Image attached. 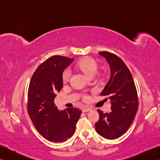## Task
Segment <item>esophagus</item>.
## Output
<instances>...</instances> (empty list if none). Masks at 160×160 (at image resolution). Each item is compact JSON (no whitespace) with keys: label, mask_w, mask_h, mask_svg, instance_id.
I'll return each mask as SVG.
<instances>
[{"label":"esophagus","mask_w":160,"mask_h":160,"mask_svg":"<svg viewBox=\"0 0 160 160\" xmlns=\"http://www.w3.org/2000/svg\"><path fill=\"white\" fill-rule=\"evenodd\" d=\"M82 110L83 112H87V111H91V108L90 107H84L82 108Z\"/></svg>","instance_id":"obj_1"}]
</instances>
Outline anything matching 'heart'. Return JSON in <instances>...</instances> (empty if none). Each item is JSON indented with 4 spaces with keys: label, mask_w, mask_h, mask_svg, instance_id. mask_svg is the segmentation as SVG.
<instances>
[{
    "label": "heart",
    "mask_w": 160,
    "mask_h": 160,
    "mask_svg": "<svg viewBox=\"0 0 160 160\" xmlns=\"http://www.w3.org/2000/svg\"><path fill=\"white\" fill-rule=\"evenodd\" d=\"M76 67L89 77H93L98 71V64L96 60L91 58H85L80 60L76 63ZM70 76V70L69 69H66L63 71L62 75V82L64 83L67 82L69 80ZM87 98V96L84 97V99H86Z\"/></svg>",
    "instance_id": "b5f03b06"
}]
</instances>
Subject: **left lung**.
Instances as JSON below:
<instances>
[{
	"label": "left lung",
	"mask_w": 160,
	"mask_h": 160,
	"mask_svg": "<svg viewBox=\"0 0 160 160\" xmlns=\"http://www.w3.org/2000/svg\"><path fill=\"white\" fill-rule=\"evenodd\" d=\"M99 54L110 66V80L100 95L111 100L112 111L104 113L98 109L100 118L95 126L102 137L114 140L124 135L133 122L138 109V96L133 78L123 60L105 51Z\"/></svg>",
	"instance_id": "left-lung-1"
}]
</instances>
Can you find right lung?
Wrapping results in <instances>:
<instances>
[{
    "label": "right lung",
    "mask_w": 160,
    "mask_h": 160,
    "mask_svg": "<svg viewBox=\"0 0 160 160\" xmlns=\"http://www.w3.org/2000/svg\"><path fill=\"white\" fill-rule=\"evenodd\" d=\"M73 58L53 56L34 71L29 82L28 111L36 130L51 142H63L76 131L82 111L67 108L60 111L54 104L56 93L63 87L62 75Z\"/></svg>",
    "instance_id": "obj_1"
}]
</instances>
